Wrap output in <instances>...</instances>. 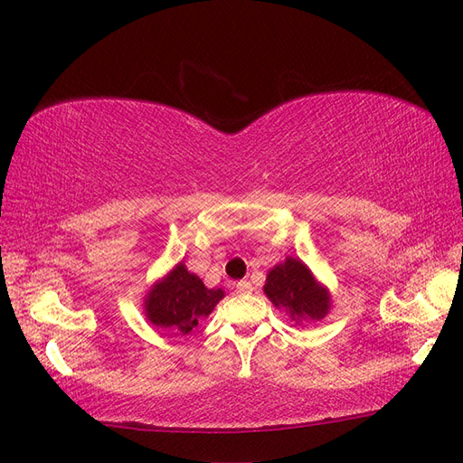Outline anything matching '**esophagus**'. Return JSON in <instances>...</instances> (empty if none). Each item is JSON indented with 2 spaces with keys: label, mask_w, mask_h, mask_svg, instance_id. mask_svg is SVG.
<instances>
[{
  "label": "esophagus",
  "mask_w": 463,
  "mask_h": 463,
  "mask_svg": "<svg viewBox=\"0 0 463 463\" xmlns=\"http://www.w3.org/2000/svg\"><path fill=\"white\" fill-rule=\"evenodd\" d=\"M235 289H237V293H250V291H253V284H250L249 279H240V282H237V286H235Z\"/></svg>",
  "instance_id": "obj_1"
}]
</instances>
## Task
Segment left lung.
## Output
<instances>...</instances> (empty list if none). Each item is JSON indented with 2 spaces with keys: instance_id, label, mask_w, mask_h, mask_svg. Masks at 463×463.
<instances>
[{
  "instance_id": "obj_1",
  "label": "left lung",
  "mask_w": 463,
  "mask_h": 463,
  "mask_svg": "<svg viewBox=\"0 0 463 463\" xmlns=\"http://www.w3.org/2000/svg\"><path fill=\"white\" fill-rule=\"evenodd\" d=\"M266 298L276 309H282L298 325L309 320H322L332 309L328 288L318 282L301 259L286 257L266 274Z\"/></svg>"
}]
</instances>
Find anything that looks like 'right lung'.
I'll use <instances>...</instances> for the list:
<instances>
[{
	"label": "right lung",
	"instance_id": "1",
	"mask_svg": "<svg viewBox=\"0 0 463 463\" xmlns=\"http://www.w3.org/2000/svg\"><path fill=\"white\" fill-rule=\"evenodd\" d=\"M222 288H206L203 279L177 262L164 278L156 279L143 299L145 317L152 326L170 335H189L223 299Z\"/></svg>",
	"mask_w": 463,
	"mask_h": 463
}]
</instances>
